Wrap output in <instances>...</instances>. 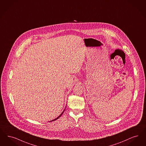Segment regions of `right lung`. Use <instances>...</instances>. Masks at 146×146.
<instances>
[{"label":"right lung","mask_w":146,"mask_h":146,"mask_svg":"<svg viewBox=\"0 0 146 146\" xmlns=\"http://www.w3.org/2000/svg\"><path fill=\"white\" fill-rule=\"evenodd\" d=\"M64 111H65V110H64ZM64 111L63 112H62V113H61V114H60V115H59V116H58V117H57V118H56V119H53V120H52V121H56V119H58V118H59V117H60V116H61V115H62V114L63 113Z\"/></svg>","instance_id":"obj_1"}]
</instances>
